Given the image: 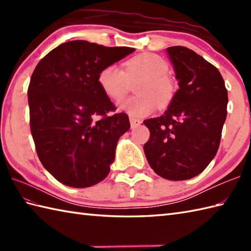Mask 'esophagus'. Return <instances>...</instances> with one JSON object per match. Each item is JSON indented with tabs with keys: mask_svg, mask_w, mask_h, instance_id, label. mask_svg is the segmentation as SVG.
I'll return each instance as SVG.
<instances>
[{
	"mask_svg": "<svg viewBox=\"0 0 251 251\" xmlns=\"http://www.w3.org/2000/svg\"><path fill=\"white\" fill-rule=\"evenodd\" d=\"M129 122H130V127H131V128H136V127L141 125V121L138 120V119H134V117H130Z\"/></svg>",
	"mask_w": 251,
	"mask_h": 251,
	"instance_id": "34e87169",
	"label": "esophagus"
}]
</instances>
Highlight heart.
Here are the masks:
<instances>
[{"mask_svg": "<svg viewBox=\"0 0 251 251\" xmlns=\"http://www.w3.org/2000/svg\"><path fill=\"white\" fill-rule=\"evenodd\" d=\"M168 63L152 52L137 55L125 62V71L116 65L105 67L99 74V85L104 94L114 101L125 97L130 82L138 78V96L120 103V109L132 116H146L156 110L157 104L164 108L170 103L175 95V84L170 78Z\"/></svg>", "mask_w": 251, "mask_h": 251, "instance_id": "1", "label": "heart"}]
</instances>
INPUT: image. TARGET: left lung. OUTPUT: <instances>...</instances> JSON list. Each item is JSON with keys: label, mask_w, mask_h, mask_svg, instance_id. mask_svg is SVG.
I'll list each match as a JSON object with an SVG mask.
<instances>
[{"label": "left lung", "mask_w": 251, "mask_h": 251, "mask_svg": "<svg viewBox=\"0 0 251 251\" xmlns=\"http://www.w3.org/2000/svg\"><path fill=\"white\" fill-rule=\"evenodd\" d=\"M179 89L167 110L146 120L150 139L143 147L151 168L162 178L188 180L217 154L226 119L227 90L218 69L183 46L166 50Z\"/></svg>", "instance_id": "8db88e82"}]
</instances>
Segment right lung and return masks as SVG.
Here are the masks:
<instances>
[{"mask_svg": "<svg viewBox=\"0 0 251 251\" xmlns=\"http://www.w3.org/2000/svg\"><path fill=\"white\" fill-rule=\"evenodd\" d=\"M134 51L77 40L37 63L28 88L31 134L42 165L59 182L88 188L109 175L117 141L130 124L125 113L106 115L115 106L98 78Z\"/></svg>", "mask_w": 251, "mask_h": 251, "instance_id": "obj_1", "label": "right lung"}]
</instances>
